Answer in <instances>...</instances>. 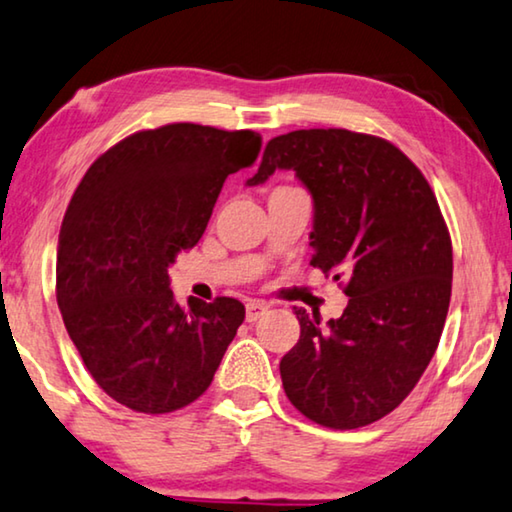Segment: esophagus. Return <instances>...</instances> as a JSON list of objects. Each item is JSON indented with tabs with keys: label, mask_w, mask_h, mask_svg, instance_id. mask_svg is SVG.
Masks as SVG:
<instances>
[{
	"label": "esophagus",
	"mask_w": 512,
	"mask_h": 512,
	"mask_svg": "<svg viewBox=\"0 0 512 512\" xmlns=\"http://www.w3.org/2000/svg\"><path fill=\"white\" fill-rule=\"evenodd\" d=\"M266 310H269V305H266V303L250 301V303H246V319H248V322H257V319L262 317Z\"/></svg>",
	"instance_id": "esophagus-1"
}]
</instances>
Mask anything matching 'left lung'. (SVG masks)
Returning a JSON list of instances; mask_svg holds the SVG:
<instances>
[{"mask_svg": "<svg viewBox=\"0 0 512 512\" xmlns=\"http://www.w3.org/2000/svg\"><path fill=\"white\" fill-rule=\"evenodd\" d=\"M294 170L315 202L310 264L347 278L338 319L294 308L301 338L280 361L305 418L333 430L379 421L414 391L451 303L453 246L423 172L388 140L310 128L266 144L248 186Z\"/></svg>", "mask_w": 512, "mask_h": 512, "instance_id": "1", "label": "left lung"}]
</instances>
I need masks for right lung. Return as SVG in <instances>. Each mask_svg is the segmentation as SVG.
Segmentation results:
<instances>
[{
	"label": "right lung",
	"instance_id": "right-lung-1",
	"mask_svg": "<svg viewBox=\"0 0 512 512\" xmlns=\"http://www.w3.org/2000/svg\"><path fill=\"white\" fill-rule=\"evenodd\" d=\"M262 137L200 124L128 135L75 188L59 232L57 303L89 375L124 407L170 414L207 391L246 308L174 301L167 269L202 239L220 188Z\"/></svg>",
	"mask_w": 512,
	"mask_h": 512
}]
</instances>
